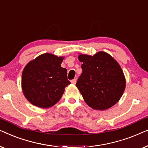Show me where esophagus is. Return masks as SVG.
<instances>
[{"mask_svg":"<svg viewBox=\"0 0 148 148\" xmlns=\"http://www.w3.org/2000/svg\"><path fill=\"white\" fill-rule=\"evenodd\" d=\"M71 82H72V84H75L76 83V78H74V79L71 80Z\"/></svg>","mask_w":148,"mask_h":148,"instance_id":"1","label":"esophagus"}]
</instances>
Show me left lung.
I'll use <instances>...</instances> for the list:
<instances>
[{
	"label": "left lung",
	"instance_id": "obj_1",
	"mask_svg": "<svg viewBox=\"0 0 148 148\" xmlns=\"http://www.w3.org/2000/svg\"><path fill=\"white\" fill-rule=\"evenodd\" d=\"M82 72L76 82L86 103L94 110H105L115 105L126 87V79L117 61L104 51L93 56L79 53Z\"/></svg>",
	"mask_w": 148,
	"mask_h": 148
}]
</instances>
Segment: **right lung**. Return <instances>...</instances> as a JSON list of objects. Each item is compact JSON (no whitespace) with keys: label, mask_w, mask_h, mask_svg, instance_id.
<instances>
[{"label":"right lung","mask_w":148,"mask_h":148,"mask_svg":"<svg viewBox=\"0 0 148 148\" xmlns=\"http://www.w3.org/2000/svg\"><path fill=\"white\" fill-rule=\"evenodd\" d=\"M64 57L46 53L31 60L23 68L21 88L25 97L36 107L49 108L60 101L70 84L67 70L61 66Z\"/></svg>","instance_id":"right-lung-1"}]
</instances>
